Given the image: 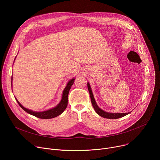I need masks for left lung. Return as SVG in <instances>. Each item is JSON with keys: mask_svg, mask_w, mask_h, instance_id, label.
Returning <instances> with one entry per match:
<instances>
[{"mask_svg": "<svg viewBox=\"0 0 160 160\" xmlns=\"http://www.w3.org/2000/svg\"><path fill=\"white\" fill-rule=\"evenodd\" d=\"M88 90L90 94V97H91V103L92 105V107L94 109V110L96 111V112L100 115L101 117L106 118V119H118V118H121L124 117V116L129 114L130 112H128V113H110V112H107L106 111H104L103 110L101 109L98 105H97L95 99L94 98V95L93 93L92 92V89L91 88V85L89 84V82H88Z\"/></svg>", "mask_w": 160, "mask_h": 160, "instance_id": "obj_1", "label": "left lung"}]
</instances>
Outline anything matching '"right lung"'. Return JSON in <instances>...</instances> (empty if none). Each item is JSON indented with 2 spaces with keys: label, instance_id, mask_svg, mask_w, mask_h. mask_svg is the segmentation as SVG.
Returning <instances> with one entry per match:
<instances>
[{
  "label": "right lung",
  "instance_id": "1",
  "mask_svg": "<svg viewBox=\"0 0 160 160\" xmlns=\"http://www.w3.org/2000/svg\"><path fill=\"white\" fill-rule=\"evenodd\" d=\"M16 59V57H15ZM14 59V60H15ZM75 78H72V79H71L67 83L66 88H64L63 92H62V99L60 101V103L58 104L56 107L45 110V111H42V112H36V111H33L32 110H29L28 108H25L24 107H23V105H22V104L19 102L18 101V99L15 98L17 103H18V105L20 106V107L24 110L27 113H29L32 115L35 116V117L39 118V119H52V118H54L55 117H57L59 115H61L66 108L67 105H68V94L69 92V90L71 88L72 85L73 84L74 82H75ZM12 77H11V85H12Z\"/></svg>",
  "mask_w": 160,
  "mask_h": 160
}]
</instances>
